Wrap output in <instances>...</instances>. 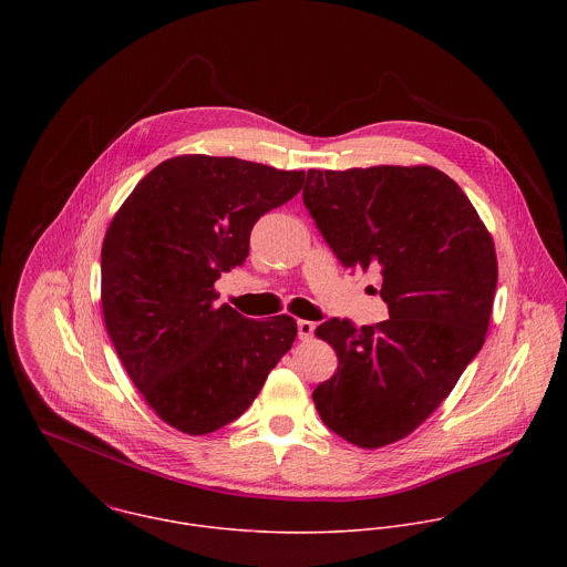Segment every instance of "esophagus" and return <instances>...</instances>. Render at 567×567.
<instances>
[{
	"instance_id": "34e87169",
	"label": "esophagus",
	"mask_w": 567,
	"mask_h": 567,
	"mask_svg": "<svg viewBox=\"0 0 567 567\" xmlns=\"http://www.w3.org/2000/svg\"><path fill=\"white\" fill-rule=\"evenodd\" d=\"M297 327H299V338L301 340H310L312 336H315V323L312 321H297Z\"/></svg>"
}]
</instances>
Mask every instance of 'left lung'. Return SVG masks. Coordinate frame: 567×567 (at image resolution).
Segmentation results:
<instances>
[{
	"mask_svg": "<svg viewBox=\"0 0 567 567\" xmlns=\"http://www.w3.org/2000/svg\"><path fill=\"white\" fill-rule=\"evenodd\" d=\"M303 203L347 268L382 275L386 321L317 327L338 371L312 395L329 430L378 450L414 432L481 351L497 284L493 238L432 165L310 169Z\"/></svg>",
	"mask_w": 567,
	"mask_h": 567,
	"instance_id": "left-lung-1",
	"label": "left lung"
}]
</instances>
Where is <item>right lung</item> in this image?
<instances>
[{
  "label": "right lung",
  "mask_w": 567,
  "mask_h": 567,
  "mask_svg": "<svg viewBox=\"0 0 567 567\" xmlns=\"http://www.w3.org/2000/svg\"><path fill=\"white\" fill-rule=\"evenodd\" d=\"M303 169L181 155L151 169L102 243V315L155 414L203 436L236 421L290 351L297 321L218 306L220 272L243 266L252 225L299 194Z\"/></svg>",
  "instance_id": "obj_1"
}]
</instances>
